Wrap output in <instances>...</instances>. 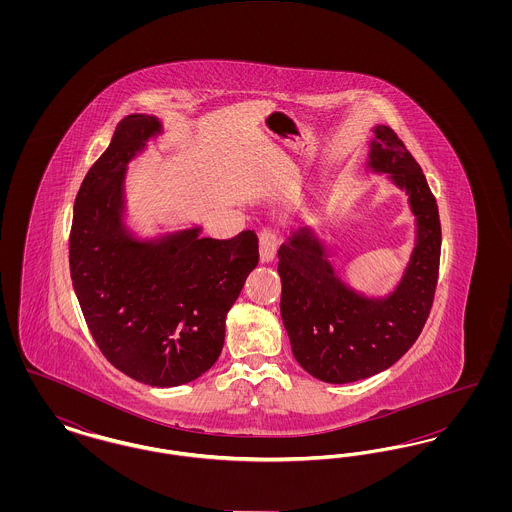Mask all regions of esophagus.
Wrapping results in <instances>:
<instances>
[{
	"mask_svg": "<svg viewBox=\"0 0 512 512\" xmlns=\"http://www.w3.org/2000/svg\"><path fill=\"white\" fill-rule=\"evenodd\" d=\"M278 249V238L274 236L272 230H263L259 234V253H261V261L263 263H270L276 255Z\"/></svg>",
	"mask_w": 512,
	"mask_h": 512,
	"instance_id": "obj_1",
	"label": "esophagus"
}]
</instances>
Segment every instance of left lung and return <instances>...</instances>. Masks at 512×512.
Returning a JSON list of instances; mask_svg holds the SVG:
<instances>
[{"label":"left lung","instance_id":"left-lung-1","mask_svg":"<svg viewBox=\"0 0 512 512\" xmlns=\"http://www.w3.org/2000/svg\"><path fill=\"white\" fill-rule=\"evenodd\" d=\"M365 171L386 174L405 192L414 245L388 293H365L343 280L324 230L307 226L278 249L280 315L293 357L311 376L347 384L397 363L420 336L438 284V205L420 165L386 124L372 126Z\"/></svg>","mask_w":512,"mask_h":512}]
</instances>
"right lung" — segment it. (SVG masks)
I'll return each instance as SVG.
<instances>
[{
    "instance_id": "obj_1",
    "label": "right lung",
    "mask_w": 512,
    "mask_h": 512,
    "mask_svg": "<svg viewBox=\"0 0 512 512\" xmlns=\"http://www.w3.org/2000/svg\"><path fill=\"white\" fill-rule=\"evenodd\" d=\"M163 134L157 115L119 122L76 195L69 261L82 315L107 361L142 384L174 388L217 363L226 315L259 263V238L253 230L201 238V224L132 226L130 163Z\"/></svg>"
}]
</instances>
